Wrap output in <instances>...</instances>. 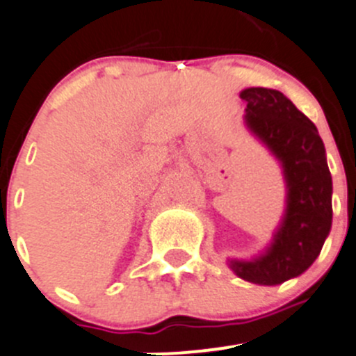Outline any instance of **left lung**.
<instances>
[{"label":"left lung","mask_w":356,"mask_h":356,"mask_svg":"<svg viewBox=\"0 0 356 356\" xmlns=\"http://www.w3.org/2000/svg\"><path fill=\"white\" fill-rule=\"evenodd\" d=\"M249 129L282 163L287 181V209L268 251L252 261H230L241 279L277 286L301 275L322 251L332 225V178L325 147L315 124L284 93L248 88Z\"/></svg>","instance_id":"8db88e82"}]
</instances>
